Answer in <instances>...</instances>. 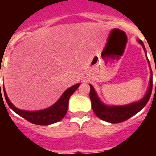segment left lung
<instances>
[{"label": "left lung", "mask_w": 156, "mask_h": 156, "mask_svg": "<svg viewBox=\"0 0 156 156\" xmlns=\"http://www.w3.org/2000/svg\"><path fill=\"white\" fill-rule=\"evenodd\" d=\"M138 42L141 44V46L144 48V43L140 40H137ZM146 54V53H145ZM148 59V58H147ZM149 62V60H148ZM150 64V62H149ZM151 67V65H150ZM152 71H151V79H150V84L149 88L143 98L138 102H134L132 104L127 105H122V106H108L105 105L104 103L99 99L98 95L95 92L94 87L90 84V93H89V97L91 99L92 108L99 119L102 120H105L108 123L112 124H117L121 123L124 121L127 120L134 115H136L138 112H140L146 105L147 102L151 98V92H152V87H153V81H152ZM155 90H156V83H155Z\"/></svg>", "instance_id": "obj_1"}]
</instances>
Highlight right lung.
Returning a JSON list of instances; mask_svg holds the SVG:
<instances>
[{"label":"right lung","instance_id":"obj_1","mask_svg":"<svg viewBox=\"0 0 156 156\" xmlns=\"http://www.w3.org/2000/svg\"><path fill=\"white\" fill-rule=\"evenodd\" d=\"M79 85L80 83H77V84L68 88L54 105H51L49 108H45L42 110H38V111H26V110H21L19 108H16L9 100L4 86H3V89H4L5 101L9 105V107L15 113H16L17 115L22 116V118H24L25 119L31 122L32 124H38V125H48V124L57 123L58 121L62 119V118L64 117L66 113L68 111L69 98L71 97V95L74 93L75 90L79 87Z\"/></svg>","mask_w":156,"mask_h":156}]
</instances>
